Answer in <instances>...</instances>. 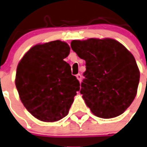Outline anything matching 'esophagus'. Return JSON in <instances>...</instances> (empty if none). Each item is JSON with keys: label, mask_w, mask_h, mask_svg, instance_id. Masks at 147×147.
Listing matches in <instances>:
<instances>
[{"label": "esophagus", "mask_w": 147, "mask_h": 147, "mask_svg": "<svg viewBox=\"0 0 147 147\" xmlns=\"http://www.w3.org/2000/svg\"><path fill=\"white\" fill-rule=\"evenodd\" d=\"M76 78H77V79L79 81V82H81L82 81V76L80 75V74H78L77 76H76Z\"/></svg>", "instance_id": "obj_1"}]
</instances>
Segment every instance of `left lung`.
Wrapping results in <instances>:
<instances>
[{
    "instance_id": "left-lung-1",
    "label": "left lung",
    "mask_w": 147,
    "mask_h": 147,
    "mask_svg": "<svg viewBox=\"0 0 147 147\" xmlns=\"http://www.w3.org/2000/svg\"><path fill=\"white\" fill-rule=\"evenodd\" d=\"M71 47L86 62L80 93L91 113L102 119L121 115L135 98L140 81L132 53L112 38L73 40Z\"/></svg>"
}]
</instances>
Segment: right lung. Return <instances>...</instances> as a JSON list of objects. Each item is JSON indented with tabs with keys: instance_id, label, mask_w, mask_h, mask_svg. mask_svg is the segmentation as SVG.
I'll return each mask as SVG.
<instances>
[{
	"instance_id": "add662e5",
	"label": "right lung",
	"mask_w": 147,
	"mask_h": 147,
	"mask_svg": "<svg viewBox=\"0 0 147 147\" xmlns=\"http://www.w3.org/2000/svg\"><path fill=\"white\" fill-rule=\"evenodd\" d=\"M69 52L61 40L38 44L18 64L15 84L20 100L40 121L54 122L66 116L79 90V82L63 60Z\"/></svg>"
}]
</instances>
